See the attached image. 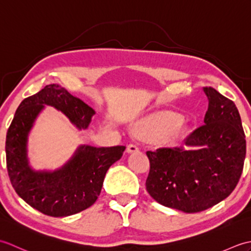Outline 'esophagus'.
<instances>
[{
  "label": "esophagus",
  "instance_id": "esophagus-1",
  "mask_svg": "<svg viewBox=\"0 0 251 251\" xmlns=\"http://www.w3.org/2000/svg\"><path fill=\"white\" fill-rule=\"evenodd\" d=\"M127 152L128 153H136V152H139V148H138L137 145H134V143H130V145L127 146Z\"/></svg>",
  "mask_w": 251,
  "mask_h": 251
}]
</instances>
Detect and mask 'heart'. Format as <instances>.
<instances>
[{
    "label": "heart",
    "instance_id": "1",
    "mask_svg": "<svg viewBox=\"0 0 251 251\" xmlns=\"http://www.w3.org/2000/svg\"><path fill=\"white\" fill-rule=\"evenodd\" d=\"M170 119L168 116L165 115H157L152 116L148 119L146 122L142 123L140 127L141 131L146 135L150 136H156L161 134L162 137H169L179 129V125H169Z\"/></svg>",
    "mask_w": 251,
    "mask_h": 251
}]
</instances>
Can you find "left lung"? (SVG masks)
Segmentation results:
<instances>
[{
	"mask_svg": "<svg viewBox=\"0 0 251 251\" xmlns=\"http://www.w3.org/2000/svg\"><path fill=\"white\" fill-rule=\"evenodd\" d=\"M208 109L204 125L185 138L186 147L148 151V193L159 204L200 212L230 195L241 178L246 140L235 103L212 87H204Z\"/></svg>",
	"mask_w": 251,
	"mask_h": 251,
	"instance_id": "obj_1",
	"label": "left lung"
}]
</instances>
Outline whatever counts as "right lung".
<instances>
[{
	"mask_svg": "<svg viewBox=\"0 0 251 251\" xmlns=\"http://www.w3.org/2000/svg\"><path fill=\"white\" fill-rule=\"evenodd\" d=\"M44 104L66 114L78 128H87L95 111L57 84L47 85L24 99L6 135L5 151L9 180L21 199L42 214L67 217L85 210L97 201L104 176L122 157L124 146H81L65 166L55 172H35L26 157L28 134Z\"/></svg>",
	"mask_w": 251,
	"mask_h": 251,
	"instance_id": "right-lung-1",
	"label": "right lung"
}]
</instances>
